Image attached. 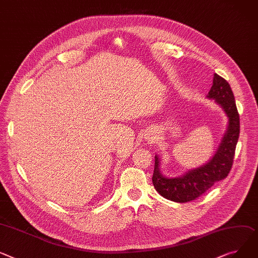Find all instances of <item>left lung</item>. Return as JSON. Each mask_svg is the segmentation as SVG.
Returning <instances> with one entry per match:
<instances>
[{
	"label": "left lung",
	"instance_id": "obj_1",
	"mask_svg": "<svg viewBox=\"0 0 258 258\" xmlns=\"http://www.w3.org/2000/svg\"><path fill=\"white\" fill-rule=\"evenodd\" d=\"M209 97L214 98L224 109L228 117V128L215 157L203 167L188 171L177 178H166L160 172V161L156 157L152 182L164 198L179 203L195 200L207 192L217 181L227 177L230 172L239 135V115L233 92L228 82L214 75Z\"/></svg>",
	"mask_w": 258,
	"mask_h": 258
}]
</instances>
